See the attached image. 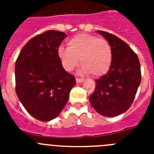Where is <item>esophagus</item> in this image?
Returning a JSON list of instances; mask_svg holds the SVG:
<instances>
[{
	"instance_id": "esophagus-1",
	"label": "esophagus",
	"mask_w": 154,
	"mask_h": 154,
	"mask_svg": "<svg viewBox=\"0 0 154 154\" xmlns=\"http://www.w3.org/2000/svg\"><path fill=\"white\" fill-rule=\"evenodd\" d=\"M75 81L77 83H81V82H82L84 81L83 79H78V78H76L75 79Z\"/></svg>"
}]
</instances>
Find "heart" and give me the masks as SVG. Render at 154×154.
<instances>
[{
  "label": "heart",
  "mask_w": 154,
  "mask_h": 154,
  "mask_svg": "<svg viewBox=\"0 0 154 154\" xmlns=\"http://www.w3.org/2000/svg\"><path fill=\"white\" fill-rule=\"evenodd\" d=\"M68 48L60 46L57 54L62 67L67 72L72 71L80 63L82 74L92 73L99 77L109 70L112 62V47L109 42L96 35L82 33L69 39Z\"/></svg>",
  "instance_id": "heart-1"
}]
</instances>
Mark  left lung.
Wrapping results in <instances>:
<instances>
[{
	"mask_svg": "<svg viewBox=\"0 0 154 154\" xmlns=\"http://www.w3.org/2000/svg\"><path fill=\"white\" fill-rule=\"evenodd\" d=\"M112 47V62L109 70L96 79L89 103L99 114L113 117L130 108L141 82L140 61L126 42L106 31H97Z\"/></svg>",
	"mask_w": 154,
	"mask_h": 154,
	"instance_id": "left-lung-1",
	"label": "left lung"
}]
</instances>
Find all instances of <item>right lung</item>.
<instances>
[{
    "label": "right lung",
    "mask_w": 154,
    "mask_h": 154,
    "mask_svg": "<svg viewBox=\"0 0 154 154\" xmlns=\"http://www.w3.org/2000/svg\"><path fill=\"white\" fill-rule=\"evenodd\" d=\"M65 37L54 30L36 35L16 61V94L28 113L43 122L60 114L75 85V77L63 69L57 54Z\"/></svg>",
    "instance_id": "add662e5"
}]
</instances>
